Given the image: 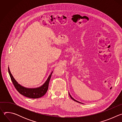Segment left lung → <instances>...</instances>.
Returning <instances> with one entry per match:
<instances>
[{
	"instance_id": "obj_1",
	"label": "left lung",
	"mask_w": 122,
	"mask_h": 122,
	"mask_svg": "<svg viewBox=\"0 0 122 122\" xmlns=\"http://www.w3.org/2000/svg\"><path fill=\"white\" fill-rule=\"evenodd\" d=\"M69 96H70V97H71V98H72V99H73V100H74L75 101H76V102H79V103H80V102H79V101H78L76 100H75V99H74V98H73V97H71V95H70V94H69Z\"/></svg>"
}]
</instances>
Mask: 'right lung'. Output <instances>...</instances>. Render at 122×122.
Returning a JSON list of instances; mask_svg holds the SVG:
<instances>
[{
    "label": "right lung",
    "instance_id": "right-lung-1",
    "mask_svg": "<svg viewBox=\"0 0 122 122\" xmlns=\"http://www.w3.org/2000/svg\"><path fill=\"white\" fill-rule=\"evenodd\" d=\"M8 71L9 73L11 79V80L15 87L16 89L17 90L20 94L29 98H38L41 97L43 96L47 92L48 87H49V81L51 76V74L53 73L52 72L51 74L50 75L49 77H48V79L44 83V84L40 87L39 88H26L23 87L21 85L18 83L14 79L13 77L12 76V74L10 73V69L8 67Z\"/></svg>",
    "mask_w": 122,
    "mask_h": 122
}]
</instances>
